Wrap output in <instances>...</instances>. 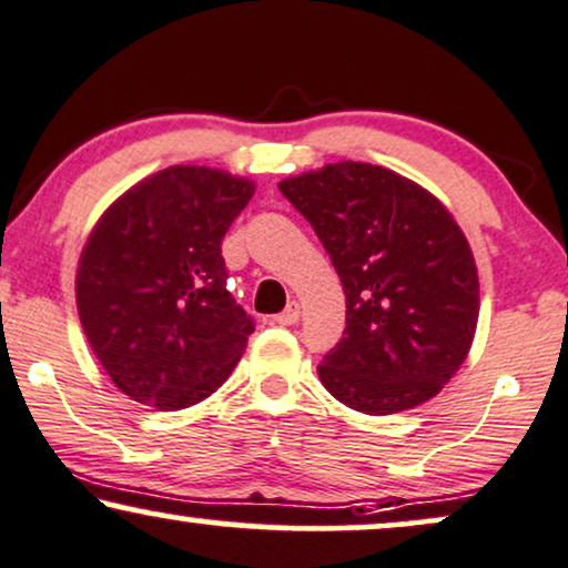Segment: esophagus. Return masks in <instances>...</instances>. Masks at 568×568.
<instances>
[{
  "mask_svg": "<svg viewBox=\"0 0 568 568\" xmlns=\"http://www.w3.org/2000/svg\"><path fill=\"white\" fill-rule=\"evenodd\" d=\"M298 316H301V306L296 304V301H291V304L285 306V312H280L275 316V322L277 324H285V327H291V324L298 322Z\"/></svg>",
  "mask_w": 568,
  "mask_h": 568,
  "instance_id": "obj_1",
  "label": "esophagus"
}]
</instances>
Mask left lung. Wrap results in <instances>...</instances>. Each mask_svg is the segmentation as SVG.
<instances>
[{"label": "left lung", "instance_id": "left-lung-1", "mask_svg": "<svg viewBox=\"0 0 568 568\" xmlns=\"http://www.w3.org/2000/svg\"><path fill=\"white\" fill-rule=\"evenodd\" d=\"M345 291V337L316 366L366 415L436 397L473 347L480 283L463 229L428 189L384 165L339 161L280 181Z\"/></svg>", "mask_w": 568, "mask_h": 568}]
</instances>
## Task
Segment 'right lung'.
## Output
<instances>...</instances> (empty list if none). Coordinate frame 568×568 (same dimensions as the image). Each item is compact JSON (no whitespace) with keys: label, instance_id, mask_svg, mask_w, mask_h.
I'll return each mask as SVG.
<instances>
[{"label":"right lung","instance_id":"right-lung-1","mask_svg":"<svg viewBox=\"0 0 568 568\" xmlns=\"http://www.w3.org/2000/svg\"><path fill=\"white\" fill-rule=\"evenodd\" d=\"M254 181L169 165L126 189L82 246L74 298L111 382L171 413L207 399L246 351L254 322L225 288L221 244Z\"/></svg>","mask_w":568,"mask_h":568}]
</instances>
